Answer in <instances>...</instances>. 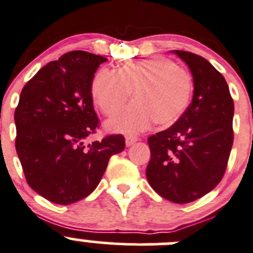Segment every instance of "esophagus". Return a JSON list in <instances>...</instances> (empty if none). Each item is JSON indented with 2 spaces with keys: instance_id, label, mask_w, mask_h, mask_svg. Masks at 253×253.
Returning <instances> with one entry per match:
<instances>
[{
  "instance_id": "esophagus-1",
  "label": "esophagus",
  "mask_w": 253,
  "mask_h": 253,
  "mask_svg": "<svg viewBox=\"0 0 253 253\" xmlns=\"http://www.w3.org/2000/svg\"><path fill=\"white\" fill-rule=\"evenodd\" d=\"M137 141V137L136 136H132V135H127L126 136V146H131L132 144Z\"/></svg>"
}]
</instances>
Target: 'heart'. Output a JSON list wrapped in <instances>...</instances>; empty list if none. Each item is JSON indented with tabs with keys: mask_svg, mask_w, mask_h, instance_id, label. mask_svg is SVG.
Returning <instances> with one entry per match:
<instances>
[{
	"mask_svg": "<svg viewBox=\"0 0 253 253\" xmlns=\"http://www.w3.org/2000/svg\"><path fill=\"white\" fill-rule=\"evenodd\" d=\"M131 91L135 102L107 122L109 130L135 134L155 122L162 126L176 123L191 103L193 80L173 60L154 56L126 62L118 71L99 70L91 84L92 101L106 116L118 113Z\"/></svg>",
	"mask_w": 253,
	"mask_h": 253,
	"instance_id": "obj_1",
	"label": "heart"
}]
</instances>
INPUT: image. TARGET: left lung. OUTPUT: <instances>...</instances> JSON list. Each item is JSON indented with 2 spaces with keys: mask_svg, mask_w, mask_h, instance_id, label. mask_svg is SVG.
Here are the masks:
<instances>
[{
  "mask_svg": "<svg viewBox=\"0 0 253 253\" xmlns=\"http://www.w3.org/2000/svg\"><path fill=\"white\" fill-rule=\"evenodd\" d=\"M193 76V98L169 129L147 139L150 186L177 204L197 201L221 181L234 141V102L224 76L193 52L171 50Z\"/></svg>",
  "mask_w": 253,
  "mask_h": 253,
  "instance_id": "1",
  "label": "left lung"
}]
</instances>
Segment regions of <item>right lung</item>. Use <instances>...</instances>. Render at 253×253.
I'll use <instances>...</instances> for the list:
<instances>
[{"instance_id":"add662e5","label":"right lung","mask_w":253,"mask_h":253,"mask_svg":"<svg viewBox=\"0 0 253 253\" xmlns=\"http://www.w3.org/2000/svg\"><path fill=\"white\" fill-rule=\"evenodd\" d=\"M107 59L75 50L42 67L27 82L14 112L16 150L33 191L69 206L92 193L112 155L126 147L122 135L86 145L98 126L91 84Z\"/></svg>"}]
</instances>
